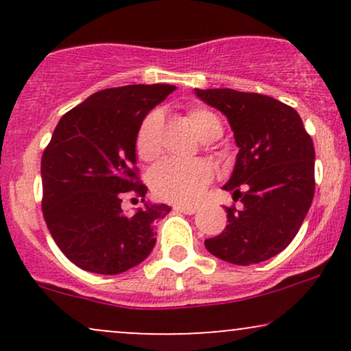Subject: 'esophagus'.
Instances as JSON below:
<instances>
[{
  "mask_svg": "<svg viewBox=\"0 0 351 351\" xmlns=\"http://www.w3.org/2000/svg\"><path fill=\"white\" fill-rule=\"evenodd\" d=\"M175 211H180V213H184V215H195L196 211H198V206H193V204H175L173 206Z\"/></svg>",
  "mask_w": 351,
  "mask_h": 351,
  "instance_id": "1",
  "label": "esophagus"
}]
</instances>
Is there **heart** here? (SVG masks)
<instances>
[{"mask_svg":"<svg viewBox=\"0 0 351 351\" xmlns=\"http://www.w3.org/2000/svg\"><path fill=\"white\" fill-rule=\"evenodd\" d=\"M188 122L201 140H215L221 135L219 119L206 108H191L186 114ZM163 115L153 110L143 119L136 132L135 150L140 160L150 162L160 155ZM213 178V168L206 162H175L165 160L150 173V188L158 198L175 203H191L203 193Z\"/></svg>","mask_w":351,"mask_h":351,"instance_id":"1","label":"heart"}]
</instances>
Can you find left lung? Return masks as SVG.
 <instances>
[{
	"mask_svg": "<svg viewBox=\"0 0 351 351\" xmlns=\"http://www.w3.org/2000/svg\"><path fill=\"white\" fill-rule=\"evenodd\" d=\"M195 94L226 115L239 148L223 188L243 208H226V229L204 245L226 263H264L292 243L312 204V138L300 115L269 95L232 88H195Z\"/></svg>",
	"mask_w": 351,
	"mask_h": 351,
	"instance_id": "8db88e82",
	"label": "left lung"
}]
</instances>
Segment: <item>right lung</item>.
I'll use <instances>...</instances> for the list:
<instances>
[{
	"label": "right lung",
	"mask_w": 351,
	"mask_h": 351,
	"mask_svg": "<svg viewBox=\"0 0 351 351\" xmlns=\"http://www.w3.org/2000/svg\"><path fill=\"white\" fill-rule=\"evenodd\" d=\"M175 88H104L62 115L54 128L41 160L43 215L64 256L84 271L115 276L152 252L153 224L171 208L145 201L135 140L148 112ZM127 194L144 203L130 215L121 209Z\"/></svg>",
	"instance_id": "obj_1"
}]
</instances>
